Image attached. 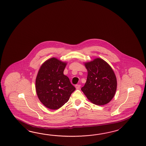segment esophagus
I'll list each match as a JSON object with an SVG mask.
<instances>
[{"label":"esophagus","mask_w":146,"mask_h":146,"mask_svg":"<svg viewBox=\"0 0 146 146\" xmlns=\"http://www.w3.org/2000/svg\"><path fill=\"white\" fill-rule=\"evenodd\" d=\"M80 84H76V86H75V87H76V88L77 89H79L80 88Z\"/></svg>","instance_id":"1"}]
</instances>
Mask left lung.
I'll use <instances>...</instances> for the list:
<instances>
[{
    "mask_svg": "<svg viewBox=\"0 0 146 146\" xmlns=\"http://www.w3.org/2000/svg\"><path fill=\"white\" fill-rule=\"evenodd\" d=\"M88 71L87 81L81 90L93 104L103 106L110 102L115 95L117 80L112 68L99 58L84 64Z\"/></svg>",
    "mask_w": 146,
    "mask_h": 146,
    "instance_id": "8db88e82",
    "label": "left lung"
}]
</instances>
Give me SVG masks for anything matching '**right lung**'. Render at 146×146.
Wrapping results in <instances>:
<instances>
[{"label":"right lung","mask_w":146,"mask_h":146,"mask_svg":"<svg viewBox=\"0 0 146 146\" xmlns=\"http://www.w3.org/2000/svg\"><path fill=\"white\" fill-rule=\"evenodd\" d=\"M66 64L53 57L44 62L38 72L35 81L37 96L48 109L61 108L76 90L69 78L63 73Z\"/></svg>","instance_id":"right-lung-1"}]
</instances>
